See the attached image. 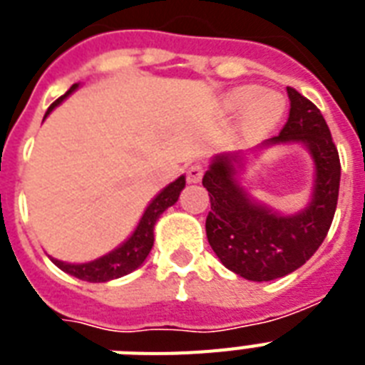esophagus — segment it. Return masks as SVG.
<instances>
[{
    "mask_svg": "<svg viewBox=\"0 0 365 365\" xmlns=\"http://www.w3.org/2000/svg\"><path fill=\"white\" fill-rule=\"evenodd\" d=\"M205 174V168L202 165H191L187 168V182L189 183H199L200 178Z\"/></svg>",
    "mask_w": 365,
    "mask_h": 365,
    "instance_id": "obj_1",
    "label": "esophagus"
}]
</instances>
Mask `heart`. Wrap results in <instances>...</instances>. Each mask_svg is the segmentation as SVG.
Wrapping results in <instances>:
<instances>
[{
  "label": "heart",
  "mask_w": 365,
  "mask_h": 365,
  "mask_svg": "<svg viewBox=\"0 0 365 365\" xmlns=\"http://www.w3.org/2000/svg\"><path fill=\"white\" fill-rule=\"evenodd\" d=\"M223 110L233 115L244 113V128L252 134H265L280 123L286 100L278 93H261L257 87H239L223 96Z\"/></svg>",
  "instance_id": "b5f03b06"
}]
</instances>
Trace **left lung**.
I'll return each instance as SVG.
<instances>
[{
	"instance_id": "obj_1",
	"label": "left lung",
	"mask_w": 365,
	"mask_h": 365,
	"mask_svg": "<svg viewBox=\"0 0 365 365\" xmlns=\"http://www.w3.org/2000/svg\"><path fill=\"white\" fill-rule=\"evenodd\" d=\"M289 117L282 132L250 151L212 157L202 185L210 195L206 237L223 265L235 274L269 282L311 259L334 222L339 197L341 163L326 119L311 100L288 87ZM303 145L315 165L312 197L305 209L282 215L243 187L250 162L269 147Z\"/></svg>"
}]
</instances>
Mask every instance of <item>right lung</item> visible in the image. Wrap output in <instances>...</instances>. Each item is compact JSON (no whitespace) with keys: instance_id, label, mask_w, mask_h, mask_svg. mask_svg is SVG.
<instances>
[{"instance_id":"1","label":"right lung","mask_w":365,"mask_h":365,"mask_svg":"<svg viewBox=\"0 0 365 365\" xmlns=\"http://www.w3.org/2000/svg\"><path fill=\"white\" fill-rule=\"evenodd\" d=\"M79 88V83L71 85L70 91L60 96L56 102L51 104L45 117L51 111L64 102L71 93H76ZM185 187V176H180L172 183H168L165 189H160L159 193L155 195V199L148 205V208L143 210L140 222H138L136 229L132 231V235L123 244H119L115 250H111L102 257H96L87 263H68V261H60L56 257H51L53 263L64 272L71 274V277L79 278V280H87V282H110L115 278H121L128 272L136 271L138 267L142 265L145 257L149 255L151 248H153V229L160 214L170 208L172 205H176L178 197L182 193V189Z\"/></svg>"}]
</instances>
